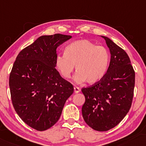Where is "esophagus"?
<instances>
[{
    "label": "esophagus",
    "instance_id": "esophagus-1",
    "mask_svg": "<svg viewBox=\"0 0 146 146\" xmlns=\"http://www.w3.org/2000/svg\"><path fill=\"white\" fill-rule=\"evenodd\" d=\"M80 91H81V90H80V89H79V87H74V92H75V93H79Z\"/></svg>",
    "mask_w": 146,
    "mask_h": 146
}]
</instances>
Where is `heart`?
Here are the masks:
<instances>
[{"label": "heart", "mask_w": 146, "mask_h": 146, "mask_svg": "<svg viewBox=\"0 0 146 146\" xmlns=\"http://www.w3.org/2000/svg\"><path fill=\"white\" fill-rule=\"evenodd\" d=\"M107 49L88 40H79L65 47L64 55H58L55 59L57 70L65 79H69L73 71L77 73L73 79L76 83L87 81L94 84L100 81L107 71L110 62Z\"/></svg>", "instance_id": "heart-1"}]
</instances>
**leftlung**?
<instances>
[{
	"instance_id": "left-lung-1",
	"label": "left lung",
	"mask_w": 146,
	"mask_h": 146,
	"mask_svg": "<svg viewBox=\"0 0 146 146\" xmlns=\"http://www.w3.org/2000/svg\"><path fill=\"white\" fill-rule=\"evenodd\" d=\"M110 61L100 81L81 89L85 97L82 114L85 122L96 131H108L117 126L132 104L135 72L126 52L106 36Z\"/></svg>"
}]
</instances>
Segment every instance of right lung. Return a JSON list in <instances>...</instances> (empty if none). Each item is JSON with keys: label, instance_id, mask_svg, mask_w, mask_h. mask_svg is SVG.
<instances>
[{"label": "right lung", "instance_id": "1", "mask_svg": "<svg viewBox=\"0 0 146 146\" xmlns=\"http://www.w3.org/2000/svg\"><path fill=\"white\" fill-rule=\"evenodd\" d=\"M72 38L42 36L18 53L9 77L13 106L26 124L38 131L53 126L73 93V86L55 69L57 48Z\"/></svg>", "mask_w": 146, "mask_h": 146}]
</instances>
